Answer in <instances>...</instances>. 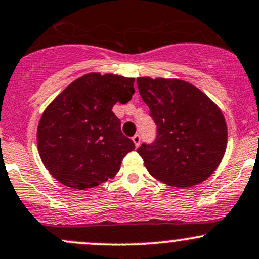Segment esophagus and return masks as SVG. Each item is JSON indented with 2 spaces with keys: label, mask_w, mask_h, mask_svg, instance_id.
Returning <instances> with one entry per match:
<instances>
[{
  "label": "esophagus",
  "mask_w": 259,
  "mask_h": 259,
  "mask_svg": "<svg viewBox=\"0 0 259 259\" xmlns=\"http://www.w3.org/2000/svg\"><path fill=\"white\" fill-rule=\"evenodd\" d=\"M133 143L135 144V147H139V145L141 143V136L139 134L133 136Z\"/></svg>",
  "instance_id": "34e87169"
}]
</instances>
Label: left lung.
Here are the masks:
<instances>
[{"label":"left lung","mask_w":259,"mask_h":259,"mask_svg":"<svg viewBox=\"0 0 259 259\" xmlns=\"http://www.w3.org/2000/svg\"><path fill=\"white\" fill-rule=\"evenodd\" d=\"M136 83L157 125L155 143L138 149L150 175L177 188L209 178L226 151L227 126L220 108L182 79L139 77Z\"/></svg>","instance_id":"1"}]
</instances>
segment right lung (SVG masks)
Wrapping results in <instances>:
<instances>
[{
  "mask_svg": "<svg viewBox=\"0 0 259 259\" xmlns=\"http://www.w3.org/2000/svg\"><path fill=\"white\" fill-rule=\"evenodd\" d=\"M134 78L91 72L70 83L42 113L38 151L55 180L73 189L97 187L120 169L133 140L120 129L113 106L127 103Z\"/></svg>",
  "mask_w": 259,
  "mask_h": 259,
  "instance_id": "1",
  "label": "right lung"
}]
</instances>
